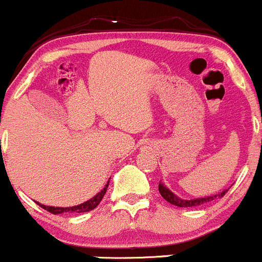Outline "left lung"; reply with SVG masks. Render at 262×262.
<instances>
[{"label": "left lung", "mask_w": 262, "mask_h": 262, "mask_svg": "<svg viewBox=\"0 0 262 262\" xmlns=\"http://www.w3.org/2000/svg\"><path fill=\"white\" fill-rule=\"evenodd\" d=\"M159 191H160V193H161L162 198H164L166 201L170 202V204H172V205H175V206H179V207H196V206H200V205L206 204V202L212 201V200H215L217 198H222V196H224L225 193H226L229 190L222 191L221 193H219V195H215V196H209V198H202V199H192V200H184V199L177 198L176 195H173V193L171 192V191L168 190L167 187L164 186L162 184L159 185Z\"/></svg>", "instance_id": "left-lung-1"}]
</instances>
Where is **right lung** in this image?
Wrapping results in <instances>:
<instances>
[{"instance_id": "1", "label": "right lung", "mask_w": 262, "mask_h": 262, "mask_svg": "<svg viewBox=\"0 0 262 262\" xmlns=\"http://www.w3.org/2000/svg\"><path fill=\"white\" fill-rule=\"evenodd\" d=\"M107 186L108 184L106 185L105 187H103V190L101 191V192H98L96 196H94L92 199H90L89 201L83 202V204L81 205H77V206H72V207H53V206H45V205H40L42 209H45L46 211H49V212L53 213V215H58V213H63V212H76V213H81V212H89V211L94 210L95 207L97 206L98 204L101 202V200L103 199V196H105L106 191H107Z\"/></svg>"}]
</instances>
